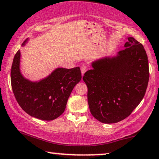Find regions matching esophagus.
<instances>
[{
    "instance_id": "34e87169",
    "label": "esophagus",
    "mask_w": 159,
    "mask_h": 159,
    "mask_svg": "<svg viewBox=\"0 0 159 159\" xmlns=\"http://www.w3.org/2000/svg\"><path fill=\"white\" fill-rule=\"evenodd\" d=\"M80 69H81L82 75V76H83V75H84V74L85 73L86 71H87V70H88V68H87V66H86L82 65V66H81V68H80Z\"/></svg>"
}]
</instances>
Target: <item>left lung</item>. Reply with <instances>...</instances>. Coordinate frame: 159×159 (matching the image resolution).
<instances>
[{"label":"left lung","instance_id":"8db88e82","mask_svg":"<svg viewBox=\"0 0 159 159\" xmlns=\"http://www.w3.org/2000/svg\"><path fill=\"white\" fill-rule=\"evenodd\" d=\"M124 47L116 56L93 62V69L82 77L90 112L104 123H117L129 116L148 87L149 66L143 45L128 37Z\"/></svg>","mask_w":159,"mask_h":159}]
</instances>
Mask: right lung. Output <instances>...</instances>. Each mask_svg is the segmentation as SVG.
<instances>
[{
	"instance_id": "1",
	"label": "right lung",
	"mask_w": 159,
	"mask_h": 159,
	"mask_svg": "<svg viewBox=\"0 0 159 159\" xmlns=\"http://www.w3.org/2000/svg\"><path fill=\"white\" fill-rule=\"evenodd\" d=\"M28 39L22 43L25 45ZM20 51L14 55L11 70V88L16 102L30 116L52 120L64 112L67 101L75 86L81 80L80 67L57 68L39 82L25 78L20 69Z\"/></svg>"
}]
</instances>
